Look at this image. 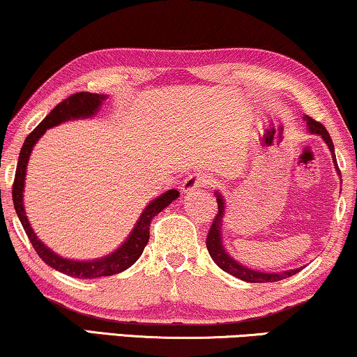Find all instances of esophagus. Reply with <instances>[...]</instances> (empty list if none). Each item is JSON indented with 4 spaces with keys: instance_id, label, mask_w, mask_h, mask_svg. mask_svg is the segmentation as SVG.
<instances>
[{
    "instance_id": "esophagus-1",
    "label": "esophagus",
    "mask_w": 357,
    "mask_h": 357,
    "mask_svg": "<svg viewBox=\"0 0 357 357\" xmlns=\"http://www.w3.org/2000/svg\"><path fill=\"white\" fill-rule=\"evenodd\" d=\"M210 184V179L202 173H190L188 178L184 179L183 185H181V192L183 194H190L194 192L195 189L204 188V185Z\"/></svg>"
}]
</instances>
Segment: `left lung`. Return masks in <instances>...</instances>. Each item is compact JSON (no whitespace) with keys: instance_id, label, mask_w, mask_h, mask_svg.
Returning a JSON list of instances; mask_svg holds the SVG:
<instances>
[{"instance_id":"left-lung-1","label":"left lung","mask_w":357,"mask_h":357,"mask_svg":"<svg viewBox=\"0 0 357 357\" xmlns=\"http://www.w3.org/2000/svg\"><path fill=\"white\" fill-rule=\"evenodd\" d=\"M303 119L305 123V128H307V132L320 135V137L324 139V142L328 145V149L331 152V158H333L335 169H336V173H338V176H341V173L338 169V163H336V157H335V147H333V142H331L328 130L324 128V124L315 121V119L307 116V114L303 116ZM215 195H217V202H218V213H217V217L213 218V223H212V227H210V231L207 234V249H208L210 257L213 259V262L217 264L218 267L223 270V272L233 275V277L243 280V281H248V283H273V281H280V280H284L288 277H293V275H296L304 268V267H299V268H293V270H283V272H264V270L249 268L241 262H238V260H236L231 254H228V250L225 249V244H223L225 199H223V195L218 192V190L215 192Z\"/></svg>"}]
</instances>
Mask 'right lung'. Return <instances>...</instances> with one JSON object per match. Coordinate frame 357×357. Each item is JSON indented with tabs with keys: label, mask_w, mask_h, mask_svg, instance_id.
I'll list each match as a JSON object with an SVG mask.
<instances>
[{
	"label": "right lung",
	"mask_w": 357,
	"mask_h": 357,
	"mask_svg": "<svg viewBox=\"0 0 357 357\" xmlns=\"http://www.w3.org/2000/svg\"><path fill=\"white\" fill-rule=\"evenodd\" d=\"M107 98V95L80 92L71 95V97L63 100L61 103L56 105V107L52 109V113L47 114V118L27 135L26 142H24L21 149V153H19L16 178H14L13 184L14 208H16L17 217L21 220L24 229H26V234L29 236L35 252H37L40 255V259L52 268L74 278L90 280L109 277V275L121 273L126 268H129L130 265H134L135 260L142 255L144 248L149 243L150 223H152L155 215L162 212V210L167 208L173 200H176L179 197V192L176 189H169L162 195H158L157 199H153L150 204H147V207L144 208L142 213H140L139 220L135 222L134 228L129 233L126 241H124L118 249H114L112 254L105 255V257L92 260L66 259L61 257V255L56 252H53L47 244H43L42 241L38 239V236L35 234V231L30 227L29 218L26 215V208H24V188H26V173L30 153H32L38 139L42 137L50 128L71 121V119L93 118Z\"/></svg>",
	"instance_id": "add662e5"
}]
</instances>
